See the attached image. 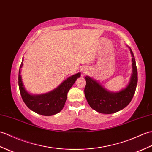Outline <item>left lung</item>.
I'll use <instances>...</instances> for the list:
<instances>
[{
    "label": "left lung",
    "mask_w": 152,
    "mask_h": 152,
    "mask_svg": "<svg viewBox=\"0 0 152 152\" xmlns=\"http://www.w3.org/2000/svg\"><path fill=\"white\" fill-rule=\"evenodd\" d=\"M132 55L133 74L129 85L118 93L108 91L99 83L89 76H86L84 89L86 98L88 104L96 112L102 114H113L125 108L133 99L138 82V72L134 55Z\"/></svg>",
    "instance_id": "8db88e82"
}]
</instances>
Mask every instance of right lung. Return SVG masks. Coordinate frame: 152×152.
<instances>
[{
	"label": "right lung",
	"mask_w": 152,
	"mask_h": 152,
	"mask_svg": "<svg viewBox=\"0 0 152 152\" xmlns=\"http://www.w3.org/2000/svg\"><path fill=\"white\" fill-rule=\"evenodd\" d=\"M22 66L23 63L19 68L18 84L23 101L27 107L37 114L42 115H52L61 111L65 104L67 93L77 78L80 76V73L69 77L52 91L46 94L31 95L27 92L23 84L20 74V69Z\"/></svg>",
	"instance_id": "1"
}]
</instances>
